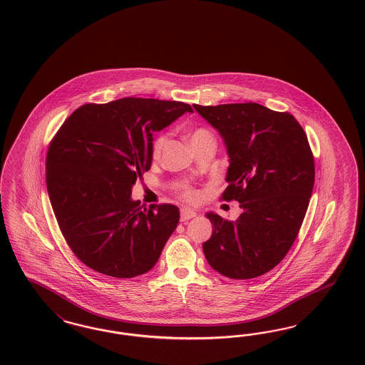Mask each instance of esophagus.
<instances>
[{"label": "esophagus", "instance_id": "34e87169", "mask_svg": "<svg viewBox=\"0 0 365 365\" xmlns=\"http://www.w3.org/2000/svg\"><path fill=\"white\" fill-rule=\"evenodd\" d=\"M194 217H197L195 210H191L189 207H182L180 209V220L182 221H187V220H191Z\"/></svg>", "mask_w": 365, "mask_h": 365}]
</instances>
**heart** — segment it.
I'll use <instances>...</instances> for the list:
<instances>
[{
    "instance_id": "heart-1",
    "label": "heart",
    "mask_w": 365,
    "mask_h": 365,
    "mask_svg": "<svg viewBox=\"0 0 365 365\" xmlns=\"http://www.w3.org/2000/svg\"><path fill=\"white\" fill-rule=\"evenodd\" d=\"M206 138H213V135L207 129H205V128H198V129H195L190 135V143L192 145V144L202 141V140H206ZM165 141H167V136L165 135H160V136H158V138L153 140V143H152V156L155 159L160 156V153L163 151L164 145H165ZM182 194H183V197L187 201H195L198 198V192L194 189H190V187H185L183 191H182Z\"/></svg>"
}]
</instances>
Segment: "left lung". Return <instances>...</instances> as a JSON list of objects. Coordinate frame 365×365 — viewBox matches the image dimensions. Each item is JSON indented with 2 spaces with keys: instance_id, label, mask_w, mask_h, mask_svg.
<instances>
[{
  "instance_id": "8db88e82",
  "label": "left lung",
  "mask_w": 365,
  "mask_h": 365,
  "mask_svg": "<svg viewBox=\"0 0 365 365\" xmlns=\"http://www.w3.org/2000/svg\"><path fill=\"white\" fill-rule=\"evenodd\" d=\"M218 130L229 167L224 201H237L236 221L207 213L212 237L202 248L210 267L230 279L264 275L298 236L314 187V158L307 136L289 112L263 105H192Z\"/></svg>"
}]
</instances>
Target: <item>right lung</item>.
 Masks as SVG:
<instances>
[{"label": "right lung", "mask_w": 365, "mask_h": 365, "mask_svg": "<svg viewBox=\"0 0 365 365\" xmlns=\"http://www.w3.org/2000/svg\"><path fill=\"white\" fill-rule=\"evenodd\" d=\"M190 112L189 103L121 98L78 108L52 138L46 182L71 251L108 277L148 272L179 224L175 205L145 206L132 187L151 168L152 133Z\"/></svg>", "instance_id": "1"}]
</instances>
